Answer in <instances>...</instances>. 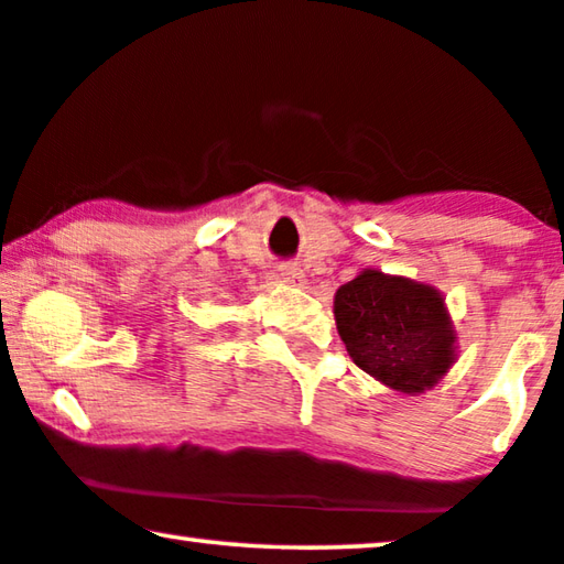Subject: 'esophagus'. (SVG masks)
Listing matches in <instances>:
<instances>
[{"instance_id":"1","label":"esophagus","mask_w":564,"mask_h":564,"mask_svg":"<svg viewBox=\"0 0 564 564\" xmlns=\"http://www.w3.org/2000/svg\"><path fill=\"white\" fill-rule=\"evenodd\" d=\"M280 276L288 284H300L303 282V269H300L297 264H280Z\"/></svg>"}]
</instances>
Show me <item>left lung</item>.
Here are the masks:
<instances>
[{
  "instance_id": "left-lung-1",
  "label": "left lung",
  "mask_w": 564,
  "mask_h": 564,
  "mask_svg": "<svg viewBox=\"0 0 564 564\" xmlns=\"http://www.w3.org/2000/svg\"><path fill=\"white\" fill-rule=\"evenodd\" d=\"M336 328L354 365L398 392H423L457 359L444 295L431 284L365 269L334 297Z\"/></svg>"
}]
</instances>
